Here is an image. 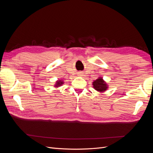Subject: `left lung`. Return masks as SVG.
<instances>
[{"mask_svg": "<svg viewBox=\"0 0 153 153\" xmlns=\"http://www.w3.org/2000/svg\"><path fill=\"white\" fill-rule=\"evenodd\" d=\"M92 85L94 88V89L97 91L103 92L108 89V85L106 84V82L103 80L102 78H98L92 82Z\"/></svg>", "mask_w": 153, "mask_h": 153, "instance_id": "1", "label": "left lung"}]
</instances>
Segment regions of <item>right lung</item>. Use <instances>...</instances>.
<instances>
[{"mask_svg":"<svg viewBox=\"0 0 153 153\" xmlns=\"http://www.w3.org/2000/svg\"><path fill=\"white\" fill-rule=\"evenodd\" d=\"M63 84H64V82H63V81H62L61 80H57V82L55 83V85L54 86H55V87H58L61 86Z\"/></svg>","mask_w":153,"mask_h":153,"instance_id":"add662e5","label":"right lung"}]
</instances>
